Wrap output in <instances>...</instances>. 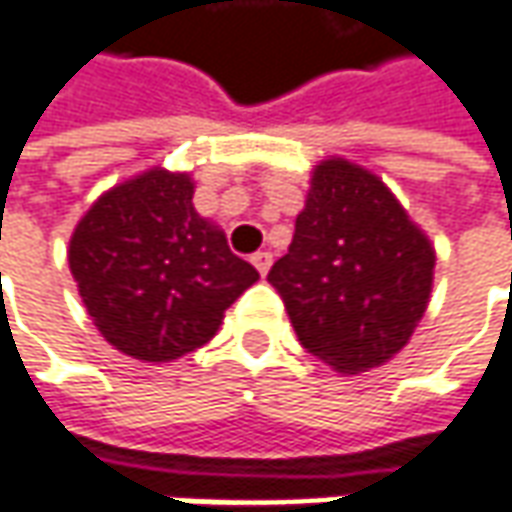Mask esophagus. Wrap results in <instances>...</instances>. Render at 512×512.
I'll list each match as a JSON object with an SVG mask.
<instances>
[{"mask_svg": "<svg viewBox=\"0 0 512 512\" xmlns=\"http://www.w3.org/2000/svg\"><path fill=\"white\" fill-rule=\"evenodd\" d=\"M252 263H255L257 272L266 274V272H269V269H272V252L260 249V252H255V255H252Z\"/></svg>", "mask_w": 512, "mask_h": 512, "instance_id": "34e87169", "label": "esophagus"}]
</instances>
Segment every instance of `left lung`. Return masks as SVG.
<instances>
[{
    "label": "left lung",
    "mask_w": 512,
    "mask_h": 512,
    "mask_svg": "<svg viewBox=\"0 0 512 512\" xmlns=\"http://www.w3.org/2000/svg\"><path fill=\"white\" fill-rule=\"evenodd\" d=\"M431 238L374 172L326 158L311 172L286 255L269 272L297 340L340 374L399 354L433 289Z\"/></svg>",
    "instance_id": "8db88e82"
}]
</instances>
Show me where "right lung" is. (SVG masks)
Here are the masks:
<instances>
[{"mask_svg": "<svg viewBox=\"0 0 512 512\" xmlns=\"http://www.w3.org/2000/svg\"><path fill=\"white\" fill-rule=\"evenodd\" d=\"M189 172L127 178L76 223L67 263L101 337L141 362H172L215 337L223 311L260 280L221 226L195 212Z\"/></svg>", "mask_w": 512, "mask_h": 512, "instance_id": "obj_1", "label": "right lung"}]
</instances>
